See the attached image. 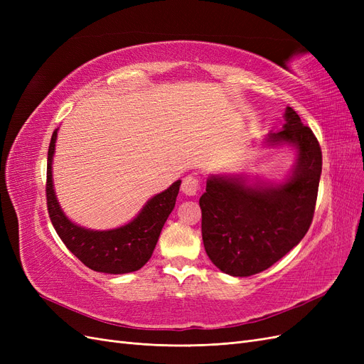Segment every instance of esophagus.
Masks as SVG:
<instances>
[{
  "label": "esophagus",
  "mask_w": 364,
  "mask_h": 364,
  "mask_svg": "<svg viewBox=\"0 0 364 364\" xmlns=\"http://www.w3.org/2000/svg\"><path fill=\"white\" fill-rule=\"evenodd\" d=\"M200 190V181L196 176H186L182 181V191L186 196H196L197 191Z\"/></svg>",
  "instance_id": "obj_1"
}]
</instances>
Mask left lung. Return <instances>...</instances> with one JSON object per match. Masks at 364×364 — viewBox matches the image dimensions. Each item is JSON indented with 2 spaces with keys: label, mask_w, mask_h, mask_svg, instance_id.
I'll list each match as a JSON object with an SVG mask.
<instances>
[{
  "label": "left lung",
  "mask_w": 364,
  "mask_h": 364,
  "mask_svg": "<svg viewBox=\"0 0 364 364\" xmlns=\"http://www.w3.org/2000/svg\"><path fill=\"white\" fill-rule=\"evenodd\" d=\"M282 130L270 146L293 144L297 161L281 185H247L241 176H209L200 197L203 246L215 266L230 277L269 269L299 245L313 222L322 150L313 130L294 109H285Z\"/></svg>",
  "instance_id": "8db88e82"
}]
</instances>
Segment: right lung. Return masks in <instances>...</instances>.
<instances>
[{
	"label": "right lung",
	"instance_id": "right-lung-1",
	"mask_svg": "<svg viewBox=\"0 0 364 364\" xmlns=\"http://www.w3.org/2000/svg\"><path fill=\"white\" fill-rule=\"evenodd\" d=\"M58 129L53 132L47 162V206L58 235L86 267L95 272L123 274L139 270L150 259L164 223L176 205L181 181L156 194L127 225L111 230H91L77 226L63 214L54 194L51 162Z\"/></svg>",
	"mask_w": 364,
	"mask_h": 364
}]
</instances>
